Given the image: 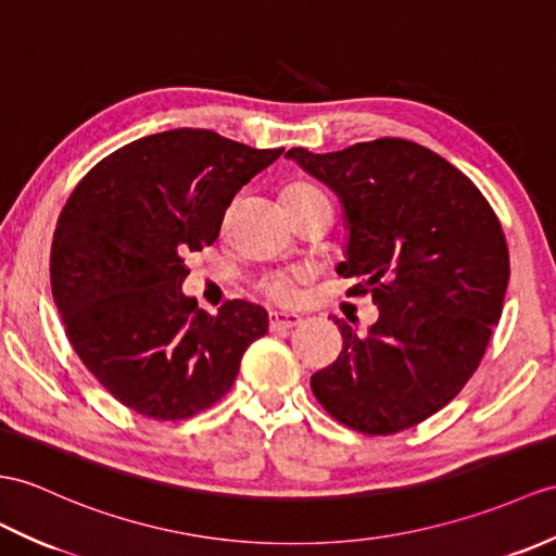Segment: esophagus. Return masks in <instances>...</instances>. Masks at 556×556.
Returning <instances> with one entry per match:
<instances>
[{"mask_svg": "<svg viewBox=\"0 0 556 556\" xmlns=\"http://www.w3.org/2000/svg\"><path fill=\"white\" fill-rule=\"evenodd\" d=\"M301 325V317L293 313H269V329H293Z\"/></svg>", "mask_w": 556, "mask_h": 556, "instance_id": "34e87169", "label": "esophagus"}]
</instances>
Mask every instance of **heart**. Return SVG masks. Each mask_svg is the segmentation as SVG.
I'll use <instances>...</instances> for the list:
<instances>
[{"mask_svg":"<svg viewBox=\"0 0 556 556\" xmlns=\"http://www.w3.org/2000/svg\"><path fill=\"white\" fill-rule=\"evenodd\" d=\"M321 197H325V193H321L317 187L305 185V182L291 185L287 191H283V201H287V203H301V201L321 199ZM263 291L277 303H293L295 295H299V277L279 275V277H273V279H265Z\"/></svg>","mask_w":556,"mask_h":556,"instance_id":"1","label":"heart"}]
</instances>
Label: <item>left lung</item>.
<instances>
[{
	"label": "left lung",
	"instance_id": "8db88e82",
	"mask_svg": "<svg viewBox=\"0 0 556 556\" xmlns=\"http://www.w3.org/2000/svg\"><path fill=\"white\" fill-rule=\"evenodd\" d=\"M337 191L348 251L337 273L359 279L379 319L357 337L343 319L337 363L309 379L329 415L391 435L443 409L479 369L500 321L509 251L495 211L471 179L431 149L381 137L333 153L289 149Z\"/></svg>",
	"mask_w": 556,
	"mask_h": 556
}]
</instances>
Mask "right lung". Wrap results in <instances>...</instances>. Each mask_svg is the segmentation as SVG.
<instances>
[{"mask_svg":"<svg viewBox=\"0 0 556 556\" xmlns=\"http://www.w3.org/2000/svg\"><path fill=\"white\" fill-rule=\"evenodd\" d=\"M281 153L179 127L113 151L63 205L54 303L83 365L137 415L177 421L208 409L267 333L265 307L237 299L208 315L182 281L187 255L211 247L235 193Z\"/></svg>","mask_w":556,"mask_h":556,"instance_id":"obj_1","label":"right lung"}]
</instances>
